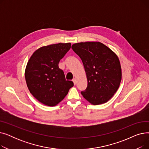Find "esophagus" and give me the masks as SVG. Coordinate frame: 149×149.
Here are the masks:
<instances>
[{"label":"esophagus","mask_w":149,"mask_h":149,"mask_svg":"<svg viewBox=\"0 0 149 149\" xmlns=\"http://www.w3.org/2000/svg\"><path fill=\"white\" fill-rule=\"evenodd\" d=\"M72 81H73V82H74V84H76V83H77V80H76L75 78H74Z\"/></svg>","instance_id":"1"}]
</instances>
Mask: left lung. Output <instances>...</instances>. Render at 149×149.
<instances>
[{
    "label": "left lung",
    "instance_id": "obj_1",
    "mask_svg": "<svg viewBox=\"0 0 149 149\" xmlns=\"http://www.w3.org/2000/svg\"><path fill=\"white\" fill-rule=\"evenodd\" d=\"M83 63L88 86L81 92L93 105L106 103L118 90L121 80V68L116 55L100 42H81L72 46Z\"/></svg>",
    "mask_w": 149,
    "mask_h": 149
}]
</instances>
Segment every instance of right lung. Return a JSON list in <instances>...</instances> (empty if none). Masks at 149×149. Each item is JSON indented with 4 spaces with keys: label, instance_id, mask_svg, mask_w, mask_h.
I'll list each match as a JSON object with an SVG mask.
<instances>
[{
    "label": "right lung",
    "instance_id": "right-lung-1",
    "mask_svg": "<svg viewBox=\"0 0 149 149\" xmlns=\"http://www.w3.org/2000/svg\"><path fill=\"white\" fill-rule=\"evenodd\" d=\"M71 44L57 43L41 47L30 57L25 70V80L30 92L42 104L54 106L66 97L72 81L66 80L59 68L60 60L70 49Z\"/></svg>",
    "mask_w": 149,
    "mask_h": 149
}]
</instances>
